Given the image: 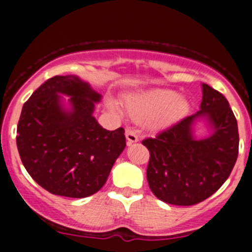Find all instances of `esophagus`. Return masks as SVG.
Returning <instances> with one entry per match:
<instances>
[{"mask_svg": "<svg viewBox=\"0 0 252 252\" xmlns=\"http://www.w3.org/2000/svg\"><path fill=\"white\" fill-rule=\"evenodd\" d=\"M126 138L129 144H133V142L139 141V136L138 134H136V130L133 128V126H128V128L126 129Z\"/></svg>", "mask_w": 252, "mask_h": 252, "instance_id": "obj_1", "label": "esophagus"}]
</instances>
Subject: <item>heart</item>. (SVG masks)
Returning <instances> with one entry per match:
<instances>
[{
    "instance_id": "heart-1",
    "label": "heart",
    "mask_w": 252,
    "mask_h": 252,
    "mask_svg": "<svg viewBox=\"0 0 252 252\" xmlns=\"http://www.w3.org/2000/svg\"><path fill=\"white\" fill-rule=\"evenodd\" d=\"M129 111L136 119L154 117L152 124L162 126L182 118L188 111V102L185 98L177 97L174 91L157 89L131 98L129 101Z\"/></svg>"
}]
</instances>
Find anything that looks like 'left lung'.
I'll return each mask as SVG.
<instances>
[{"label":"left lung","instance_id":"obj_1","mask_svg":"<svg viewBox=\"0 0 252 252\" xmlns=\"http://www.w3.org/2000/svg\"><path fill=\"white\" fill-rule=\"evenodd\" d=\"M200 116L209 119L214 133L197 141L192 126ZM142 145L150 151L146 177L155 196L171 205H196L215 194L232 173L239 152L238 123L227 98L202 84L200 111Z\"/></svg>","mask_w":252,"mask_h":252}]
</instances>
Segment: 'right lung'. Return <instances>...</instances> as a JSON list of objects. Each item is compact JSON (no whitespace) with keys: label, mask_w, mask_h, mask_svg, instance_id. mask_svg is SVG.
I'll return each instance as SVG.
<instances>
[{"label":"right lung","mask_w":252,"mask_h":252,"mask_svg":"<svg viewBox=\"0 0 252 252\" xmlns=\"http://www.w3.org/2000/svg\"><path fill=\"white\" fill-rule=\"evenodd\" d=\"M58 93L70 95L71 110ZM101 98L75 75H56L32 93L17 126L20 159L32 179L53 195L90 196L105 185L126 147L124 129H103L93 116Z\"/></svg>","instance_id":"1"}]
</instances>
